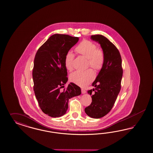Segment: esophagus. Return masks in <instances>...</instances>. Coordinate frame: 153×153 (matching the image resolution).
<instances>
[{"instance_id":"34e87169","label":"esophagus","mask_w":153,"mask_h":153,"mask_svg":"<svg viewBox=\"0 0 153 153\" xmlns=\"http://www.w3.org/2000/svg\"><path fill=\"white\" fill-rule=\"evenodd\" d=\"M81 92H82V94H85L86 93V91L83 88H81Z\"/></svg>"}]
</instances>
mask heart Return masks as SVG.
<instances>
[{
	"label": "heart",
	"instance_id": "1",
	"mask_svg": "<svg viewBox=\"0 0 153 153\" xmlns=\"http://www.w3.org/2000/svg\"><path fill=\"white\" fill-rule=\"evenodd\" d=\"M75 51L88 59V65L95 71L101 70L105 62V55L102 49L97 48L95 42L88 40H83L75 48ZM74 54L68 51L65 56L66 69L72 71ZM95 74L91 69L83 71H75L70 75V80L79 86L83 87L90 83L94 79Z\"/></svg>",
	"mask_w": 153,
	"mask_h": 153
}]
</instances>
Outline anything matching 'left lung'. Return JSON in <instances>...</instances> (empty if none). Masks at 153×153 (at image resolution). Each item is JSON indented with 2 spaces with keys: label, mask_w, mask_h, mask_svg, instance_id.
Instances as JSON below:
<instances>
[{
  "label": "left lung",
  "mask_w": 153,
  "mask_h": 153,
  "mask_svg": "<svg viewBox=\"0 0 153 153\" xmlns=\"http://www.w3.org/2000/svg\"><path fill=\"white\" fill-rule=\"evenodd\" d=\"M91 39L100 44L105 62L92 84L95 88L88 91L92 102L85 111L91 118H100L107 115L115 103L121 88L123 69L120 51L112 42L102 35H92Z\"/></svg>",
  "instance_id": "left-lung-1"
}]
</instances>
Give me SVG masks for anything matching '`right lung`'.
Returning a JSON list of instances; mask_svg holds the SVG:
<instances>
[{"instance_id":"right-lung-1","label":"right lung","mask_w":153,"mask_h":153,"mask_svg":"<svg viewBox=\"0 0 153 153\" xmlns=\"http://www.w3.org/2000/svg\"><path fill=\"white\" fill-rule=\"evenodd\" d=\"M79 40L68 35L54 34L35 55L33 71L34 93L42 111L51 117L63 116L68 108L69 99L81 93L80 88L72 82L62 89L68 81L65 55Z\"/></svg>"}]
</instances>
